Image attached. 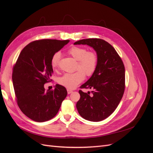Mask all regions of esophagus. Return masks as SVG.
Returning <instances> with one entry per match:
<instances>
[{
  "label": "esophagus",
  "instance_id": "esophagus-1",
  "mask_svg": "<svg viewBox=\"0 0 153 153\" xmlns=\"http://www.w3.org/2000/svg\"><path fill=\"white\" fill-rule=\"evenodd\" d=\"M67 91H68V94H71V92H73V91H72L71 90H69V89H67Z\"/></svg>",
  "mask_w": 153,
  "mask_h": 153
}]
</instances>
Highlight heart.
Listing matches in <instances>:
<instances>
[{
    "instance_id": "obj_1",
    "label": "heart",
    "mask_w": 153,
    "mask_h": 153,
    "mask_svg": "<svg viewBox=\"0 0 153 153\" xmlns=\"http://www.w3.org/2000/svg\"><path fill=\"white\" fill-rule=\"evenodd\" d=\"M68 53L77 61L76 69L78 70L73 73L64 74L59 78L58 82L68 89H73L84 80V74L89 76L94 73L98 64V57L94 52L87 51L86 48L80 47L70 48ZM61 53L59 52L53 54L51 59V65L53 69H56L58 68Z\"/></svg>"
}]
</instances>
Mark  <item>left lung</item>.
<instances>
[{"mask_svg":"<svg viewBox=\"0 0 153 153\" xmlns=\"http://www.w3.org/2000/svg\"><path fill=\"white\" fill-rule=\"evenodd\" d=\"M74 45H87L98 57L94 73L80 88L92 89V94L79 91L76 108L80 116L98 122L107 118L116 109L125 88V69L121 57L112 45L97 38L81 39Z\"/></svg>","mask_w":153,"mask_h":153,"instance_id":"1","label":"left lung"}]
</instances>
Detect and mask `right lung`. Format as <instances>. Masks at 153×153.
<instances>
[{"instance_id": "obj_1", "label": "right lung", "mask_w": 153, "mask_h": 153, "mask_svg": "<svg viewBox=\"0 0 153 153\" xmlns=\"http://www.w3.org/2000/svg\"><path fill=\"white\" fill-rule=\"evenodd\" d=\"M69 40L41 39L22 50L13 68L12 80L17 103L26 116L36 122L54 117L67 96L65 87L56 84L46 91L44 84L53 73L51 59Z\"/></svg>"}]
</instances>
